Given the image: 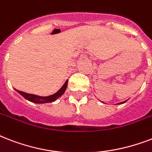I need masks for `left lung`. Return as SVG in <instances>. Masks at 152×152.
Wrapping results in <instances>:
<instances>
[{
    "mask_svg": "<svg viewBox=\"0 0 152 152\" xmlns=\"http://www.w3.org/2000/svg\"><path fill=\"white\" fill-rule=\"evenodd\" d=\"M126 101H127V100H126ZM126 101H125V102H120V103H118V104H122V103H125V102Z\"/></svg>",
    "mask_w": 152,
    "mask_h": 152,
    "instance_id": "obj_1",
    "label": "left lung"
}]
</instances>
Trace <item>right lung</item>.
<instances>
[{"mask_svg": "<svg viewBox=\"0 0 152 152\" xmlns=\"http://www.w3.org/2000/svg\"><path fill=\"white\" fill-rule=\"evenodd\" d=\"M67 85H68V80L64 83V84L61 87V88L60 89L57 93H55L53 95H50V96H46V97H42V96H39L36 95H32V94H28V93L23 92L21 91H18V92L20 93V95H22L23 97L25 98L26 99L29 100V101L34 102V103H47V102H54L55 100L57 99L58 98L61 97L63 94L64 93L65 90H66Z\"/></svg>", "mask_w": 152, "mask_h": 152, "instance_id": "right-lung-1", "label": "right lung"}]
</instances>
